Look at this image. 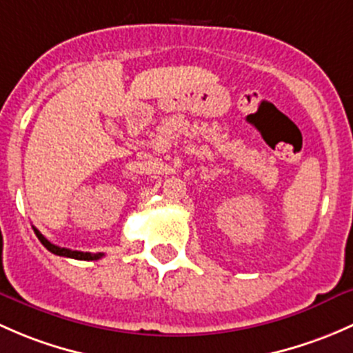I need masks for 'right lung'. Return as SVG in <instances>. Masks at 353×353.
<instances>
[{
	"instance_id": "1",
	"label": "right lung",
	"mask_w": 353,
	"mask_h": 353,
	"mask_svg": "<svg viewBox=\"0 0 353 353\" xmlns=\"http://www.w3.org/2000/svg\"><path fill=\"white\" fill-rule=\"evenodd\" d=\"M35 234H37V238L41 239V243L43 246H46L47 250H49L50 253H54V255H59V256H68V258H74V260H98V258L103 256V253H88V252H72V250H68V248H61V246H56L52 245V243L49 241V239H46L42 236V232L39 230H35Z\"/></svg>"
}]
</instances>
